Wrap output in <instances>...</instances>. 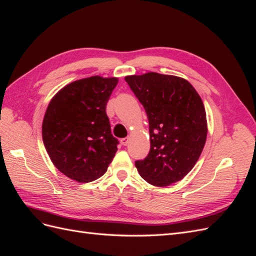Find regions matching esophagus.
<instances>
[{
  "instance_id": "34e87169",
  "label": "esophagus",
  "mask_w": 256,
  "mask_h": 256,
  "mask_svg": "<svg viewBox=\"0 0 256 256\" xmlns=\"http://www.w3.org/2000/svg\"><path fill=\"white\" fill-rule=\"evenodd\" d=\"M120 143H122L124 146H126V145L129 143V138H122Z\"/></svg>"
}]
</instances>
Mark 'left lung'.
Here are the masks:
<instances>
[{"label": "left lung", "instance_id": "obj_1", "mask_svg": "<svg viewBox=\"0 0 256 256\" xmlns=\"http://www.w3.org/2000/svg\"><path fill=\"white\" fill-rule=\"evenodd\" d=\"M144 106L150 124V150L136 166L144 180L166 187L187 175L206 142L204 104L194 88L175 76L147 72L125 78Z\"/></svg>", "mask_w": 256, "mask_h": 256}]
</instances>
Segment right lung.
<instances>
[{"mask_svg":"<svg viewBox=\"0 0 256 256\" xmlns=\"http://www.w3.org/2000/svg\"><path fill=\"white\" fill-rule=\"evenodd\" d=\"M118 78L90 76L66 85L52 98L42 141L53 164L67 177L90 182L102 176L118 150L106 113Z\"/></svg>","mask_w":256,"mask_h":256,"instance_id":"add662e5","label":"right lung"}]
</instances>
